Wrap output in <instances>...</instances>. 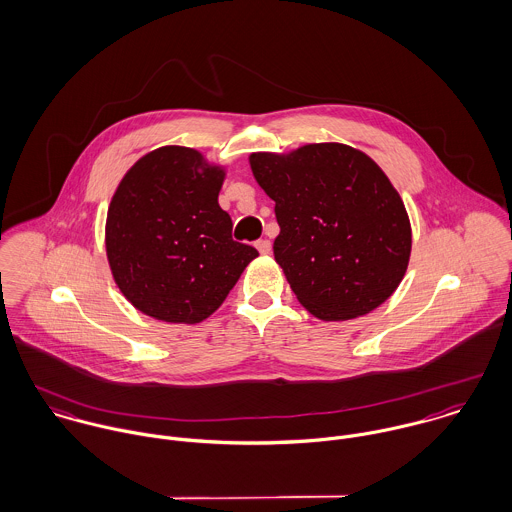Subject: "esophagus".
<instances>
[{
	"label": "esophagus",
	"instance_id": "1",
	"mask_svg": "<svg viewBox=\"0 0 512 512\" xmlns=\"http://www.w3.org/2000/svg\"><path fill=\"white\" fill-rule=\"evenodd\" d=\"M255 247H257V251H259L261 255L271 253V241H269V239H259V241L255 243Z\"/></svg>",
	"mask_w": 512,
	"mask_h": 512
}]
</instances>
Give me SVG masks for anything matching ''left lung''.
I'll list each match as a JSON object with an SVG mask.
<instances>
[{
	"label": "left lung",
	"instance_id": "left-lung-1",
	"mask_svg": "<svg viewBox=\"0 0 512 512\" xmlns=\"http://www.w3.org/2000/svg\"><path fill=\"white\" fill-rule=\"evenodd\" d=\"M249 164L275 202V261L310 314L348 320L392 297L408 269L411 227L372 158L328 142L251 154Z\"/></svg>",
	"mask_w": 512,
	"mask_h": 512
}]
</instances>
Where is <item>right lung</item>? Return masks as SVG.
Instances as JSON below:
<instances>
[{"mask_svg": "<svg viewBox=\"0 0 512 512\" xmlns=\"http://www.w3.org/2000/svg\"><path fill=\"white\" fill-rule=\"evenodd\" d=\"M223 176L198 150L164 146L118 184L106 215V255L118 289L140 312L202 322L259 255L231 237V217L217 204Z\"/></svg>", "mask_w": 512, "mask_h": 512, "instance_id": "add662e5", "label": "right lung"}]
</instances>
